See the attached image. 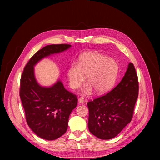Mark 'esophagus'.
<instances>
[{
  "instance_id": "obj_1",
  "label": "esophagus",
  "mask_w": 160,
  "mask_h": 160,
  "mask_svg": "<svg viewBox=\"0 0 160 160\" xmlns=\"http://www.w3.org/2000/svg\"><path fill=\"white\" fill-rule=\"evenodd\" d=\"M83 102H84V99L83 98H80L78 99V103L82 104V103H83Z\"/></svg>"
}]
</instances>
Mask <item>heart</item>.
<instances>
[{
    "mask_svg": "<svg viewBox=\"0 0 160 160\" xmlns=\"http://www.w3.org/2000/svg\"><path fill=\"white\" fill-rule=\"evenodd\" d=\"M118 64L115 59L97 52H86L79 59L78 65L73 64L68 70V77L72 88H78L85 81L88 83L82 90L88 95L92 89L98 94L108 91L115 83L118 72Z\"/></svg>",
    "mask_w": 160,
    "mask_h": 160,
    "instance_id": "obj_1",
    "label": "heart"
}]
</instances>
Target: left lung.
Masks as SVG:
<instances>
[{
  "label": "left lung",
  "instance_id": "1",
  "mask_svg": "<svg viewBox=\"0 0 160 160\" xmlns=\"http://www.w3.org/2000/svg\"><path fill=\"white\" fill-rule=\"evenodd\" d=\"M138 92V75L130 62L122 80L115 88L87 103L91 133L104 140L115 138L130 122Z\"/></svg>",
  "mask_w": 160,
  "mask_h": 160
}]
</instances>
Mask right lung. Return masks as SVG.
I'll return each mask as SVG.
<instances>
[{"mask_svg":"<svg viewBox=\"0 0 160 160\" xmlns=\"http://www.w3.org/2000/svg\"><path fill=\"white\" fill-rule=\"evenodd\" d=\"M71 47L69 44L46 45L31 58L21 78L19 96L27 123L43 139L55 140L66 132L68 119L78 99L65 89L59 79L49 87L40 85L35 78L34 67L43 58L62 52Z\"/></svg>","mask_w":160,"mask_h":160,"instance_id":"right-lung-1","label":"right lung"}]
</instances>
